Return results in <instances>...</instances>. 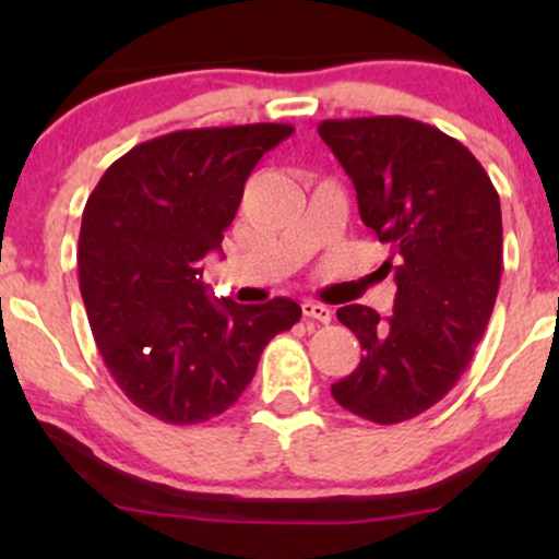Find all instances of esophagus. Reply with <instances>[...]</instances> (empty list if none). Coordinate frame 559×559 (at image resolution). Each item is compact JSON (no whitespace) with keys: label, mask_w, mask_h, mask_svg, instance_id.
Listing matches in <instances>:
<instances>
[{"label":"esophagus","mask_w":559,"mask_h":559,"mask_svg":"<svg viewBox=\"0 0 559 559\" xmlns=\"http://www.w3.org/2000/svg\"><path fill=\"white\" fill-rule=\"evenodd\" d=\"M301 312H305L307 318L318 320V323H331V318H333L331 307L320 305V301H305V305H301Z\"/></svg>","instance_id":"esophagus-1"}]
</instances>
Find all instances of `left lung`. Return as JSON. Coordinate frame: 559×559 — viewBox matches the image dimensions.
<instances>
[{"instance_id": "left-lung-1", "label": "left lung", "mask_w": 559, "mask_h": 559, "mask_svg": "<svg viewBox=\"0 0 559 559\" xmlns=\"http://www.w3.org/2000/svg\"><path fill=\"white\" fill-rule=\"evenodd\" d=\"M376 239L389 243L394 316L338 307L362 360L331 386L349 413L394 426L452 391L489 323L502 278V210L467 146L400 115L323 120Z\"/></svg>"}]
</instances>
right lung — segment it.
<instances>
[{
    "label": "right lung",
    "instance_id": "obj_1",
    "mask_svg": "<svg viewBox=\"0 0 559 559\" xmlns=\"http://www.w3.org/2000/svg\"><path fill=\"white\" fill-rule=\"evenodd\" d=\"M286 123L173 131L115 159L83 207L79 284L120 391L170 426L217 418L249 386L297 301L207 297L202 260L221 252L243 183Z\"/></svg>",
    "mask_w": 559,
    "mask_h": 559
}]
</instances>
